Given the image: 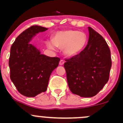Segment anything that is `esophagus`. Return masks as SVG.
Returning a JSON list of instances; mask_svg holds the SVG:
<instances>
[{
  "instance_id": "34e87169",
  "label": "esophagus",
  "mask_w": 123,
  "mask_h": 123,
  "mask_svg": "<svg viewBox=\"0 0 123 123\" xmlns=\"http://www.w3.org/2000/svg\"><path fill=\"white\" fill-rule=\"evenodd\" d=\"M64 62H65V61H64V60H62V59H61V60H60V61H59V65H64Z\"/></svg>"
}]
</instances>
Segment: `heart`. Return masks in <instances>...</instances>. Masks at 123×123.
<instances>
[{"mask_svg":"<svg viewBox=\"0 0 123 123\" xmlns=\"http://www.w3.org/2000/svg\"><path fill=\"white\" fill-rule=\"evenodd\" d=\"M87 40L86 34L83 32L76 30L61 31L55 34L52 41H46V46L52 50H55L56 46L64 48L65 55L74 56L85 48Z\"/></svg>","mask_w":123,"mask_h":123,"instance_id":"obj_1","label":"heart"}]
</instances>
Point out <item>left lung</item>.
I'll use <instances>...</instances> for the list:
<instances>
[{"mask_svg": "<svg viewBox=\"0 0 123 123\" xmlns=\"http://www.w3.org/2000/svg\"><path fill=\"white\" fill-rule=\"evenodd\" d=\"M86 47L77 55L65 59L68 85L71 92L81 97H93L108 82L112 65L111 52L103 37L88 27Z\"/></svg>", "mask_w": 123, "mask_h": 123, "instance_id": "8db88e82", "label": "left lung"}]
</instances>
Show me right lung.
I'll list each match as a JSON object with an SVG mask.
<instances>
[{
  "label": "right lung",
  "instance_id": "right-lung-1",
  "mask_svg": "<svg viewBox=\"0 0 123 123\" xmlns=\"http://www.w3.org/2000/svg\"><path fill=\"white\" fill-rule=\"evenodd\" d=\"M48 28L33 25L21 33L11 48L10 78L18 91L27 97H34L47 90L52 72L60 58L41 54L30 42L36 34Z\"/></svg>",
  "mask_w": 123,
  "mask_h": 123
}]
</instances>
